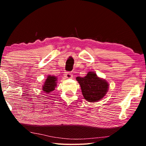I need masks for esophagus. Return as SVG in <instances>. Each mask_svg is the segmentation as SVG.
I'll return each mask as SVG.
<instances>
[{"label": "esophagus", "mask_w": 146, "mask_h": 146, "mask_svg": "<svg viewBox=\"0 0 146 146\" xmlns=\"http://www.w3.org/2000/svg\"><path fill=\"white\" fill-rule=\"evenodd\" d=\"M64 76H65L66 78H72L73 75L70 73H66L64 74Z\"/></svg>", "instance_id": "1"}]
</instances>
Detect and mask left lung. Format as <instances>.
<instances>
[{
	"label": "left lung",
	"mask_w": 146,
	"mask_h": 146,
	"mask_svg": "<svg viewBox=\"0 0 146 146\" xmlns=\"http://www.w3.org/2000/svg\"><path fill=\"white\" fill-rule=\"evenodd\" d=\"M80 86L83 97L90 102H97L102 99L106 95L109 84L92 71L88 72L84 77L77 76L76 78Z\"/></svg>",
	"instance_id": "8db88e82"
}]
</instances>
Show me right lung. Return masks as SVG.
<instances>
[{
  "mask_svg": "<svg viewBox=\"0 0 146 146\" xmlns=\"http://www.w3.org/2000/svg\"><path fill=\"white\" fill-rule=\"evenodd\" d=\"M56 77L55 76L48 75L46 80L42 86V90L46 93H49L51 91L55 90V88L56 86Z\"/></svg>",
  "mask_w": 146,
  "mask_h": 146,
  "instance_id": "right-lung-1",
  "label": "right lung"
}]
</instances>
